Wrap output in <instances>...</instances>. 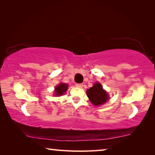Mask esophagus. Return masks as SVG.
Returning a JSON list of instances; mask_svg holds the SVG:
<instances>
[{
  "label": "esophagus",
  "mask_w": 155,
  "mask_h": 155,
  "mask_svg": "<svg viewBox=\"0 0 155 155\" xmlns=\"http://www.w3.org/2000/svg\"><path fill=\"white\" fill-rule=\"evenodd\" d=\"M76 87H83V84H81V83H77L76 84Z\"/></svg>",
  "instance_id": "obj_1"
}]
</instances>
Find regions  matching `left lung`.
<instances>
[{
	"label": "left lung",
	"mask_w": 155,
	"mask_h": 155,
	"mask_svg": "<svg viewBox=\"0 0 155 155\" xmlns=\"http://www.w3.org/2000/svg\"><path fill=\"white\" fill-rule=\"evenodd\" d=\"M87 94L91 103L96 106L104 104L109 98L108 94L103 90V87L99 83H96L93 87L88 89Z\"/></svg>",
	"instance_id": "1"
}]
</instances>
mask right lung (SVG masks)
<instances>
[{"mask_svg":"<svg viewBox=\"0 0 155 155\" xmlns=\"http://www.w3.org/2000/svg\"><path fill=\"white\" fill-rule=\"evenodd\" d=\"M68 90V85L65 83H61L59 85H57L55 87V95L60 96L62 95L65 91Z\"/></svg>","mask_w":155,"mask_h":155,"instance_id":"obj_1","label":"right lung"}]
</instances>
